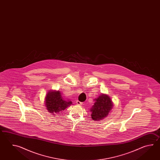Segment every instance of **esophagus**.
Listing matches in <instances>:
<instances>
[{
  "label": "esophagus",
  "instance_id": "obj_1",
  "mask_svg": "<svg viewBox=\"0 0 160 160\" xmlns=\"http://www.w3.org/2000/svg\"><path fill=\"white\" fill-rule=\"evenodd\" d=\"M77 104L79 105H82V103L81 102H80L78 100L77 101Z\"/></svg>",
  "mask_w": 160,
  "mask_h": 160
}]
</instances>
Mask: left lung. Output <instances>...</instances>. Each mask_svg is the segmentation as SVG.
Wrapping results in <instances>:
<instances>
[{"mask_svg":"<svg viewBox=\"0 0 160 160\" xmlns=\"http://www.w3.org/2000/svg\"><path fill=\"white\" fill-rule=\"evenodd\" d=\"M112 102L106 94H101L95 99L94 104L91 108L92 119L94 121L102 120L107 117L112 108Z\"/></svg>","mask_w":160,"mask_h":160,"instance_id":"left-lung-1","label":"left lung"}]
</instances>
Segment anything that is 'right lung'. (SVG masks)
<instances>
[{
  "mask_svg": "<svg viewBox=\"0 0 160 160\" xmlns=\"http://www.w3.org/2000/svg\"><path fill=\"white\" fill-rule=\"evenodd\" d=\"M61 94L59 92H48L45 98V105L48 112L54 113L62 112L68 106L72 105L71 101H65L62 97Z\"/></svg>",
  "mask_w": 160,
  "mask_h": 160,
  "instance_id": "1",
  "label": "right lung"
}]
</instances>
